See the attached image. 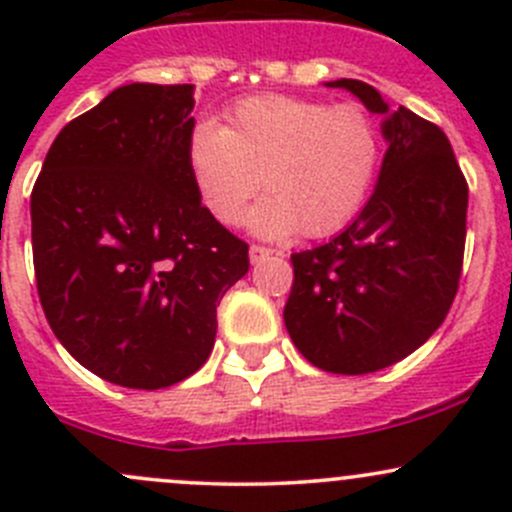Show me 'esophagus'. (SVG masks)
<instances>
[{"instance_id":"esophagus-1","label":"esophagus","mask_w":512,"mask_h":512,"mask_svg":"<svg viewBox=\"0 0 512 512\" xmlns=\"http://www.w3.org/2000/svg\"><path fill=\"white\" fill-rule=\"evenodd\" d=\"M272 250L270 247H262V245H252L250 247V262L252 265H257V262H262L265 257H270Z\"/></svg>"}]
</instances>
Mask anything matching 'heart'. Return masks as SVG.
Wrapping results in <instances>:
<instances>
[{"mask_svg": "<svg viewBox=\"0 0 512 512\" xmlns=\"http://www.w3.org/2000/svg\"><path fill=\"white\" fill-rule=\"evenodd\" d=\"M381 153L379 126L361 106L294 96L245 98L225 126L198 121L188 136L195 190L218 223L237 225L260 185L270 190L250 213L262 237H327L352 223Z\"/></svg>", "mask_w": 512, "mask_h": 512, "instance_id": "b5f03b06", "label": "heart"}]
</instances>
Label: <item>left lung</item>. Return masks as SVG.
Instances as JSON below:
<instances>
[{"instance_id": "obj_1", "label": "left lung", "mask_w": 512, "mask_h": 512, "mask_svg": "<svg viewBox=\"0 0 512 512\" xmlns=\"http://www.w3.org/2000/svg\"><path fill=\"white\" fill-rule=\"evenodd\" d=\"M381 113L384 163L369 203L327 245L294 252L285 327L307 361L371 374L416 352L446 319L466 247L468 185L446 133L374 86L327 81Z\"/></svg>"}]
</instances>
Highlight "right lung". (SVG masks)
Masks as SVG:
<instances>
[{
  "mask_svg": "<svg viewBox=\"0 0 512 512\" xmlns=\"http://www.w3.org/2000/svg\"><path fill=\"white\" fill-rule=\"evenodd\" d=\"M193 84H128L61 128L32 190L36 287L81 366L165 389L213 352L247 245L200 203L188 168Z\"/></svg>",
  "mask_w": 512,
  "mask_h": 512,
  "instance_id": "1",
  "label": "right lung"
}]
</instances>
